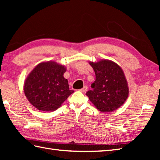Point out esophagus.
Here are the masks:
<instances>
[{
	"label": "esophagus",
	"mask_w": 160,
	"mask_h": 160,
	"mask_svg": "<svg viewBox=\"0 0 160 160\" xmlns=\"http://www.w3.org/2000/svg\"><path fill=\"white\" fill-rule=\"evenodd\" d=\"M87 89H88V88H87V86H84L82 89H80V91H81V92H82V93H85L86 91H87Z\"/></svg>",
	"instance_id": "esophagus-1"
}]
</instances>
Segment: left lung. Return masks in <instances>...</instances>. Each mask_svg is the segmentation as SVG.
Wrapping results in <instances>:
<instances>
[{
  "mask_svg": "<svg viewBox=\"0 0 160 160\" xmlns=\"http://www.w3.org/2000/svg\"><path fill=\"white\" fill-rule=\"evenodd\" d=\"M96 74L92 90L86 93L90 101L102 112H111L124 104L128 96V88L123 71L110 60L90 62Z\"/></svg>",
  "mask_w": 160,
  "mask_h": 160,
  "instance_id": "left-lung-1",
  "label": "left lung"
}]
</instances>
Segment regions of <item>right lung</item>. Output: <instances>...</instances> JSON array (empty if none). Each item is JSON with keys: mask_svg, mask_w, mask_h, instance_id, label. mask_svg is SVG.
Listing matches in <instances>:
<instances>
[{"mask_svg": "<svg viewBox=\"0 0 160 160\" xmlns=\"http://www.w3.org/2000/svg\"><path fill=\"white\" fill-rule=\"evenodd\" d=\"M66 69L54 62L38 64L25 80L24 91L29 102L40 111L58 109L74 91L63 77Z\"/></svg>", "mask_w": 160, "mask_h": 160, "instance_id": "right-lung-1", "label": "right lung"}]
</instances>
